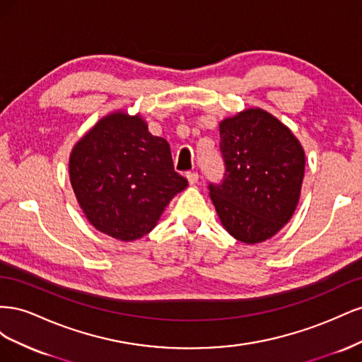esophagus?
Instances as JSON below:
<instances>
[{"instance_id": "1", "label": "esophagus", "mask_w": 362, "mask_h": 362, "mask_svg": "<svg viewBox=\"0 0 362 362\" xmlns=\"http://www.w3.org/2000/svg\"><path fill=\"white\" fill-rule=\"evenodd\" d=\"M185 178H187V181H189L190 185H193V184L198 182L199 175L196 173V172H187V173H185Z\"/></svg>"}]
</instances>
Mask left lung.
<instances>
[{
	"instance_id": "8db88e82",
	"label": "left lung",
	"mask_w": 362,
	"mask_h": 362,
	"mask_svg": "<svg viewBox=\"0 0 362 362\" xmlns=\"http://www.w3.org/2000/svg\"><path fill=\"white\" fill-rule=\"evenodd\" d=\"M225 173L210 198L226 231L261 243L286 225L300 198L305 152L281 120L247 108L218 124Z\"/></svg>"
}]
</instances>
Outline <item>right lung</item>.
<instances>
[{
	"mask_svg": "<svg viewBox=\"0 0 362 362\" xmlns=\"http://www.w3.org/2000/svg\"><path fill=\"white\" fill-rule=\"evenodd\" d=\"M69 178L87 221L120 242L151 233L189 184L175 172L168 141L125 112L103 117L74 146Z\"/></svg>",
	"mask_w": 362,
	"mask_h": 362,
	"instance_id": "add662e5",
	"label": "right lung"
}]
</instances>
